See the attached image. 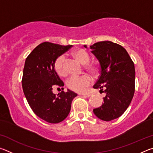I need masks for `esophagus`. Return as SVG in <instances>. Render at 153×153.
<instances>
[{
  "mask_svg": "<svg viewBox=\"0 0 153 153\" xmlns=\"http://www.w3.org/2000/svg\"><path fill=\"white\" fill-rule=\"evenodd\" d=\"M81 94L84 96V97H90V96H91V94H89V93H82V94Z\"/></svg>",
  "mask_w": 153,
  "mask_h": 153,
  "instance_id": "1",
  "label": "esophagus"
}]
</instances>
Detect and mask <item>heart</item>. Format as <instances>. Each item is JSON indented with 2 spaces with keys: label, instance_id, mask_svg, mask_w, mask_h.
<instances>
[{
  "label": "heart",
  "instance_id": "heart-1",
  "mask_svg": "<svg viewBox=\"0 0 153 153\" xmlns=\"http://www.w3.org/2000/svg\"><path fill=\"white\" fill-rule=\"evenodd\" d=\"M72 55L79 63L84 64V67L86 71L93 75H97L99 71V67L94 63L90 61V56L88 53L83 48H77L72 52ZM54 69L59 76L65 77L67 74L65 66V58L64 55L59 56L54 62ZM92 83V78L88 75L81 76H71L66 82L67 87L69 90L76 92L84 91L86 88Z\"/></svg>",
  "mask_w": 153,
  "mask_h": 153
}]
</instances>
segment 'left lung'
Listing matches in <instances>:
<instances>
[{
  "instance_id": "8db88e82",
  "label": "left lung",
  "mask_w": 153,
  "mask_h": 153,
  "mask_svg": "<svg viewBox=\"0 0 153 153\" xmlns=\"http://www.w3.org/2000/svg\"><path fill=\"white\" fill-rule=\"evenodd\" d=\"M90 48L100 66V74L93 88L104 89L106 94L104 103L93 112L100 120L109 121L122 115L132 100L135 67L128 52L118 44L102 41L90 46Z\"/></svg>"
}]
</instances>
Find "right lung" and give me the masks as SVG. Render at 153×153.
<instances>
[{
	"label": "right lung",
	"mask_w": 153,
	"mask_h": 153,
	"mask_svg": "<svg viewBox=\"0 0 153 153\" xmlns=\"http://www.w3.org/2000/svg\"><path fill=\"white\" fill-rule=\"evenodd\" d=\"M71 47L45 42L36 46L25 59L22 81L25 97L33 112L48 123L63 121L77 95L70 90L63 91V82L54 69L55 59ZM55 87L63 90L57 95L52 92Z\"/></svg>",
	"instance_id": "add662e5"
}]
</instances>
